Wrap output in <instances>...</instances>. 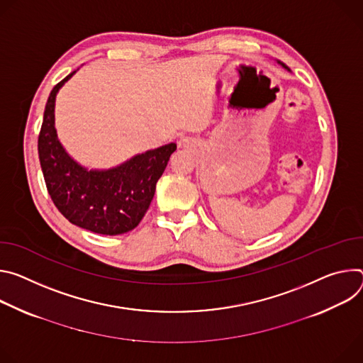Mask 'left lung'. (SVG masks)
<instances>
[{
    "instance_id": "1",
    "label": "left lung",
    "mask_w": 363,
    "mask_h": 363,
    "mask_svg": "<svg viewBox=\"0 0 363 363\" xmlns=\"http://www.w3.org/2000/svg\"><path fill=\"white\" fill-rule=\"evenodd\" d=\"M278 63H279V65H281V66H283V67H284V69H287V70H289V72H291V70H290V69H289V67H287V66H286V65H284V63H281V62H278Z\"/></svg>"
}]
</instances>
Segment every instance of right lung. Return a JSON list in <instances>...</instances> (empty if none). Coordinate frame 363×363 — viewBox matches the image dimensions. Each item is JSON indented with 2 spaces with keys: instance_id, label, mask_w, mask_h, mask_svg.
Instances as JSON below:
<instances>
[{
  "instance_id": "add662e5",
  "label": "right lung",
  "mask_w": 363,
  "mask_h": 363,
  "mask_svg": "<svg viewBox=\"0 0 363 363\" xmlns=\"http://www.w3.org/2000/svg\"><path fill=\"white\" fill-rule=\"evenodd\" d=\"M74 73L52 89L38 134V158L48 191L70 223L101 235L125 233L148 211L155 184L177 145L170 143L145 151L108 170L80 166L66 152L55 128L56 95Z\"/></svg>"
}]
</instances>
